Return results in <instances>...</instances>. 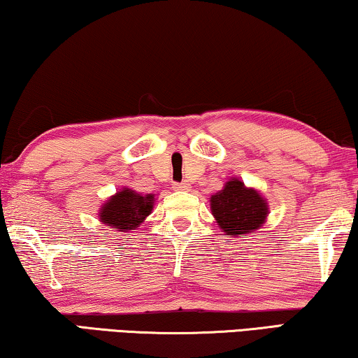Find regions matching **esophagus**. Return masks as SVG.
Segmentation results:
<instances>
[{
    "instance_id": "34e87169",
    "label": "esophagus",
    "mask_w": 358,
    "mask_h": 358,
    "mask_svg": "<svg viewBox=\"0 0 358 358\" xmlns=\"http://www.w3.org/2000/svg\"><path fill=\"white\" fill-rule=\"evenodd\" d=\"M173 188L178 189V191H186V189H189V183H186V181H181V183H175Z\"/></svg>"
}]
</instances>
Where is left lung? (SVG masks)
Masks as SVG:
<instances>
[{"instance_id":"obj_1","label":"left lung","mask_w":358,"mask_h":358,"mask_svg":"<svg viewBox=\"0 0 358 358\" xmlns=\"http://www.w3.org/2000/svg\"><path fill=\"white\" fill-rule=\"evenodd\" d=\"M210 209L220 229L240 238L259 229L268 215V206L258 191L246 188L235 178L227 181L224 189L210 198Z\"/></svg>"}]
</instances>
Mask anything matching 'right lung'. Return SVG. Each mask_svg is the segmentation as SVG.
<instances>
[{"label": "right lung", "mask_w": 358, "mask_h": 358, "mask_svg": "<svg viewBox=\"0 0 358 358\" xmlns=\"http://www.w3.org/2000/svg\"><path fill=\"white\" fill-rule=\"evenodd\" d=\"M152 194H138L124 188L112 196L100 210V220L112 229L122 231L134 230L152 210Z\"/></svg>", "instance_id": "1"}]
</instances>
